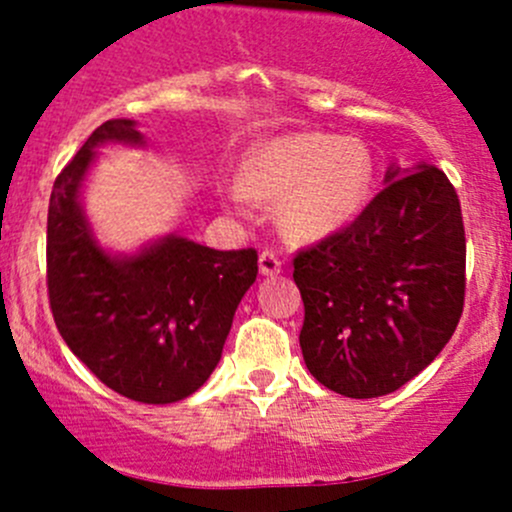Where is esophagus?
<instances>
[{
    "mask_svg": "<svg viewBox=\"0 0 512 512\" xmlns=\"http://www.w3.org/2000/svg\"><path fill=\"white\" fill-rule=\"evenodd\" d=\"M280 270H282L280 257H277L272 250H262V255H260V272H262V275L275 277V275H280Z\"/></svg>",
    "mask_w": 512,
    "mask_h": 512,
    "instance_id": "1",
    "label": "esophagus"
}]
</instances>
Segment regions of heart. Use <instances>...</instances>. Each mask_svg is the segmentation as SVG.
<instances>
[{"instance_id": "1", "label": "heart", "mask_w": 512, "mask_h": 512, "mask_svg": "<svg viewBox=\"0 0 512 512\" xmlns=\"http://www.w3.org/2000/svg\"><path fill=\"white\" fill-rule=\"evenodd\" d=\"M240 185L227 198L242 210L247 195L280 200V220L292 235L319 240L352 225L371 200L374 156L359 138L289 133L265 138L245 153Z\"/></svg>"}]
</instances>
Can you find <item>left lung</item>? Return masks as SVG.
I'll return each instance as SVG.
<instances>
[{
  "label": "left lung",
  "instance_id": "8db88e82",
  "mask_svg": "<svg viewBox=\"0 0 512 512\" xmlns=\"http://www.w3.org/2000/svg\"><path fill=\"white\" fill-rule=\"evenodd\" d=\"M344 230L294 257L309 374L349 399L401 389L446 347L466 297V232L436 165H391Z\"/></svg>",
  "mask_w": 512,
  "mask_h": 512
}]
</instances>
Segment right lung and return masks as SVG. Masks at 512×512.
<instances>
[{
	"instance_id": "obj_1",
	"label": "right lung",
	"mask_w": 512,
	"mask_h": 512,
	"mask_svg": "<svg viewBox=\"0 0 512 512\" xmlns=\"http://www.w3.org/2000/svg\"><path fill=\"white\" fill-rule=\"evenodd\" d=\"M146 146L131 118L101 123L56 178L46 220V285L56 329L116 394L173 404L223 356L232 317L257 277V252L213 250L165 235L136 252L98 242L81 205L101 146Z\"/></svg>"
}]
</instances>
